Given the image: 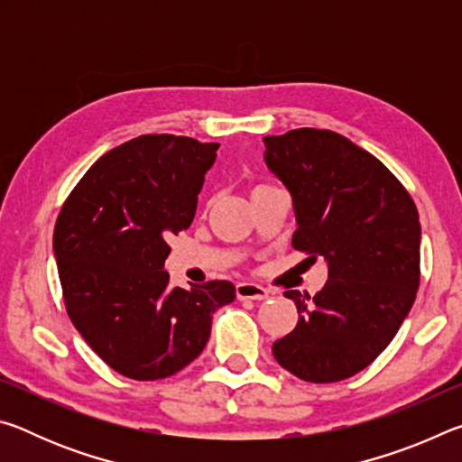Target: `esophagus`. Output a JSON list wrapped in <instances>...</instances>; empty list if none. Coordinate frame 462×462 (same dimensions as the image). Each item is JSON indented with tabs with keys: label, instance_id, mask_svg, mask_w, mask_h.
<instances>
[{
	"label": "esophagus",
	"instance_id": "obj_1",
	"mask_svg": "<svg viewBox=\"0 0 462 462\" xmlns=\"http://www.w3.org/2000/svg\"><path fill=\"white\" fill-rule=\"evenodd\" d=\"M236 295H238V300H254V301L267 300V297H269L267 289H263L261 285H256V283H238L236 285Z\"/></svg>",
	"mask_w": 462,
	"mask_h": 462
}]
</instances>
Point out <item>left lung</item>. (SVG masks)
<instances>
[{
  "label": "left lung",
  "instance_id": "obj_1",
  "mask_svg": "<svg viewBox=\"0 0 462 462\" xmlns=\"http://www.w3.org/2000/svg\"><path fill=\"white\" fill-rule=\"evenodd\" d=\"M263 143L291 195L293 248L328 264L314 297L285 291L300 319L273 355L303 381L348 379L387 348L416 300L418 209L379 159L336 132L300 128Z\"/></svg>",
  "mask_w": 462,
  "mask_h": 462
}]
</instances>
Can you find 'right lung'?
<instances>
[{"label": "right lung", "mask_w": 462, "mask_h": 462, "mask_svg": "<svg viewBox=\"0 0 462 462\" xmlns=\"http://www.w3.org/2000/svg\"><path fill=\"white\" fill-rule=\"evenodd\" d=\"M216 143L128 140L93 162L62 206L52 250L67 314L101 361L136 381L165 379L201 355L230 281L171 287V234L193 222Z\"/></svg>", "instance_id": "add662e5"}]
</instances>
